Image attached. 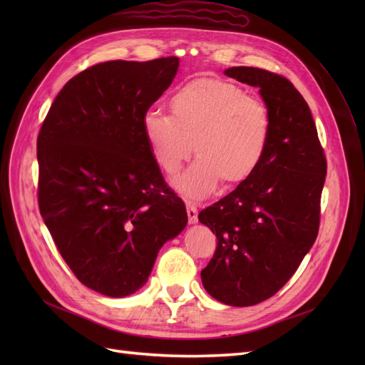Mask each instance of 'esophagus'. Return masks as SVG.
<instances>
[{
  "mask_svg": "<svg viewBox=\"0 0 365 365\" xmlns=\"http://www.w3.org/2000/svg\"><path fill=\"white\" fill-rule=\"evenodd\" d=\"M185 207H187V216H189V222L196 224L197 222V210H196V207L190 202H187Z\"/></svg>",
  "mask_w": 365,
  "mask_h": 365,
  "instance_id": "esophagus-1",
  "label": "esophagus"
}]
</instances>
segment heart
Here are the masks:
<instances>
[{
    "instance_id": "obj_1",
    "label": "heart",
    "mask_w": 365,
    "mask_h": 365,
    "mask_svg": "<svg viewBox=\"0 0 365 365\" xmlns=\"http://www.w3.org/2000/svg\"><path fill=\"white\" fill-rule=\"evenodd\" d=\"M172 113L148 108L141 129L165 173L178 172L195 145L197 160L173 180L182 196L202 200L222 181L237 185L259 169L269 146L272 118L264 102L244 88L217 79L192 81L172 97Z\"/></svg>"
}]
</instances>
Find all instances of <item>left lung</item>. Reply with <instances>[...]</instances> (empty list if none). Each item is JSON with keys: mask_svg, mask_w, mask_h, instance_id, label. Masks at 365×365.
I'll return each mask as SVG.
<instances>
[{"mask_svg": "<svg viewBox=\"0 0 365 365\" xmlns=\"http://www.w3.org/2000/svg\"><path fill=\"white\" fill-rule=\"evenodd\" d=\"M228 77L259 88L272 118L259 169L197 219L216 233L217 247L201 271L205 291L228 306H252L280 291L319 227L327 164L303 96L283 76L233 67Z\"/></svg>", "mask_w": 365, "mask_h": 365, "instance_id": "1", "label": "left lung"}]
</instances>
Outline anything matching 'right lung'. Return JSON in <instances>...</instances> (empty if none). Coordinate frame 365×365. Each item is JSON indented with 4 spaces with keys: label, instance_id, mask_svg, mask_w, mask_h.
Segmentation results:
<instances>
[{
    "label": "right lung",
    "instance_id": "right-lung-1",
    "mask_svg": "<svg viewBox=\"0 0 365 365\" xmlns=\"http://www.w3.org/2000/svg\"><path fill=\"white\" fill-rule=\"evenodd\" d=\"M178 67L175 56L97 63L65 83L39 130L41 216L76 277L98 294L137 292L187 225L141 129Z\"/></svg>",
    "mask_w": 365,
    "mask_h": 365
}]
</instances>
